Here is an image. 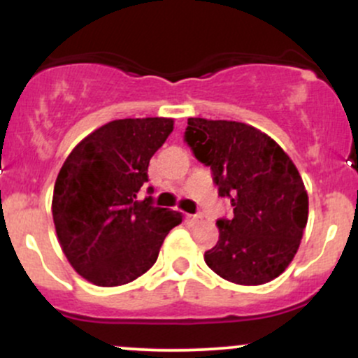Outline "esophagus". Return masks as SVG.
I'll list each match as a JSON object with an SVG mask.
<instances>
[{
	"mask_svg": "<svg viewBox=\"0 0 358 358\" xmlns=\"http://www.w3.org/2000/svg\"><path fill=\"white\" fill-rule=\"evenodd\" d=\"M188 220L192 222V224H200V222L203 220L202 213H196V215H188Z\"/></svg>",
	"mask_w": 358,
	"mask_h": 358,
	"instance_id": "esophagus-1",
	"label": "esophagus"
}]
</instances>
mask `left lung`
I'll list each match as a JSON object with an SVG mask.
<instances>
[{
  "label": "left lung",
  "mask_w": 358,
  "mask_h": 358,
  "mask_svg": "<svg viewBox=\"0 0 358 358\" xmlns=\"http://www.w3.org/2000/svg\"><path fill=\"white\" fill-rule=\"evenodd\" d=\"M185 141L234 207L231 220H217L219 242L205 252L207 266L236 285L273 281L293 261L308 222V193L293 159L257 127L225 119L188 117Z\"/></svg>",
  "instance_id": "left-lung-1"
}]
</instances>
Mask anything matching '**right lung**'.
<instances>
[{"mask_svg":"<svg viewBox=\"0 0 358 358\" xmlns=\"http://www.w3.org/2000/svg\"><path fill=\"white\" fill-rule=\"evenodd\" d=\"M171 117L116 119L71 151L55 180L52 215L60 248L89 282L122 286L151 269L180 212L138 200L150 159L170 133Z\"/></svg>","mask_w":358,"mask_h":358,"instance_id":"add662e5","label":"right lung"}]
</instances>
